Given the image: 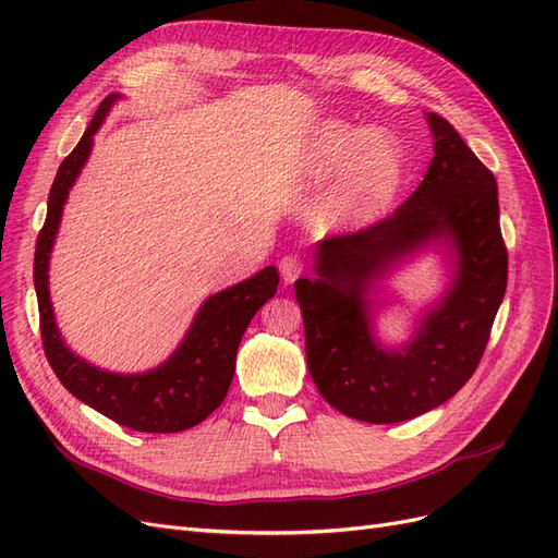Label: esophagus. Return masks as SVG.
<instances>
[{
	"mask_svg": "<svg viewBox=\"0 0 558 558\" xmlns=\"http://www.w3.org/2000/svg\"><path fill=\"white\" fill-rule=\"evenodd\" d=\"M279 269H281L283 281H286V283H293V281L300 277V272H302V263H300V258H295V256H286V258H281Z\"/></svg>",
	"mask_w": 558,
	"mask_h": 558,
	"instance_id": "34e87169",
	"label": "esophagus"
}]
</instances>
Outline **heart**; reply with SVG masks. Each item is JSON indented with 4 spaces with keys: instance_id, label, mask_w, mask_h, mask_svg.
I'll use <instances>...</instances> for the list:
<instances>
[{
    "instance_id": "obj_1",
    "label": "heart",
    "mask_w": 558,
    "mask_h": 558,
    "mask_svg": "<svg viewBox=\"0 0 558 558\" xmlns=\"http://www.w3.org/2000/svg\"><path fill=\"white\" fill-rule=\"evenodd\" d=\"M310 167L316 177H340L328 207L337 226L377 221L408 179V158L393 134L342 121L320 128Z\"/></svg>"
}]
</instances>
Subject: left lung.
I'll return each instance as SVG.
<instances>
[{
  "instance_id": "obj_1",
  "label": "left lung",
  "mask_w": 558,
  "mask_h": 558,
  "mask_svg": "<svg viewBox=\"0 0 558 558\" xmlns=\"http://www.w3.org/2000/svg\"><path fill=\"white\" fill-rule=\"evenodd\" d=\"M435 156L418 189L359 232L320 240L316 279H298L307 367L337 412L398 424L447 402L475 373L508 289L498 185L442 116L428 113ZM447 241L457 275L410 345L384 350L372 335L374 281L412 252Z\"/></svg>"
}]
</instances>
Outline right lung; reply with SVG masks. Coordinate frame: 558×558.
<instances>
[{
  "label": "right lung",
  "mask_w": 558,
  "mask_h": 558,
  "mask_svg": "<svg viewBox=\"0 0 558 558\" xmlns=\"http://www.w3.org/2000/svg\"><path fill=\"white\" fill-rule=\"evenodd\" d=\"M121 95H109L97 107L90 125L76 148L66 156L48 193L46 223L39 230L35 251V289L44 353L62 386L81 402L90 404L116 424L140 433H179L202 424L223 402L242 335L251 318L277 293V267H265L246 281L207 298L193 318L179 349L156 369L140 375H116L78 359L62 342L48 293V260L62 207L76 177L86 165L93 137L105 123L111 105Z\"/></svg>",
  "instance_id": "1"
}]
</instances>
